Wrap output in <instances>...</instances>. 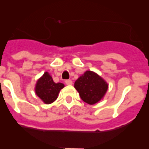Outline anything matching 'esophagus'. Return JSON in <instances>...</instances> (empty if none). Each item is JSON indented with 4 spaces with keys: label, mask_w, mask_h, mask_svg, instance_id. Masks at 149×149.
<instances>
[{
    "label": "esophagus",
    "mask_w": 149,
    "mask_h": 149,
    "mask_svg": "<svg viewBox=\"0 0 149 149\" xmlns=\"http://www.w3.org/2000/svg\"><path fill=\"white\" fill-rule=\"evenodd\" d=\"M65 84H68V85H70V84H72V81L71 80H66V81H65Z\"/></svg>",
    "instance_id": "obj_1"
}]
</instances>
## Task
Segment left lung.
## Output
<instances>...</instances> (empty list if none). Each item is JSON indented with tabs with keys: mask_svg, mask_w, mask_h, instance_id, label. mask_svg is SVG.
I'll use <instances>...</instances> for the list:
<instances>
[{
	"mask_svg": "<svg viewBox=\"0 0 149 149\" xmlns=\"http://www.w3.org/2000/svg\"><path fill=\"white\" fill-rule=\"evenodd\" d=\"M74 87L81 100L85 103L93 104L104 97L108 89V84L97 73L86 71L76 81Z\"/></svg>",
	"mask_w": 149,
	"mask_h": 149,
	"instance_id": "left-lung-1",
	"label": "left lung"
}]
</instances>
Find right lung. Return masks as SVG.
Here are the masks:
<instances>
[{
  "instance_id": "1",
  "label": "right lung",
  "mask_w": 149,
  "mask_h": 149,
  "mask_svg": "<svg viewBox=\"0 0 149 149\" xmlns=\"http://www.w3.org/2000/svg\"><path fill=\"white\" fill-rule=\"evenodd\" d=\"M64 86L62 83H55L52 77L46 72L37 81L35 91L45 103L51 104L57 98L59 92Z\"/></svg>"
}]
</instances>
